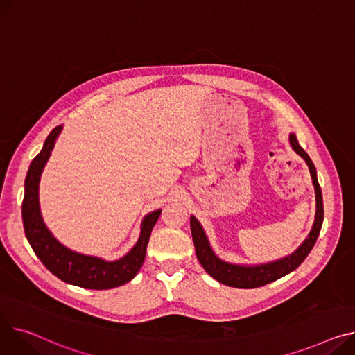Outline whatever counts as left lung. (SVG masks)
Here are the masks:
<instances>
[{"label": "left lung", "mask_w": 355, "mask_h": 355, "mask_svg": "<svg viewBox=\"0 0 355 355\" xmlns=\"http://www.w3.org/2000/svg\"><path fill=\"white\" fill-rule=\"evenodd\" d=\"M290 143L294 151L301 155L306 165H309L313 184L315 188V201H317V211H315V221L313 225V230L310 231L309 237L305 239V241L300 245V248L286 257L279 259V261L271 263V264H264V266H255V267H245V266H237V264H228L225 261H221V259L212 252L208 240L205 237V232L202 227L200 225L198 220L191 216L190 218V225H191V234H193V241L196 245V254L198 261L204 267V270L217 281H220L221 284L235 287V288H257V287H263L266 284H270V282L284 277L294 271L306 255L310 254L313 250L318 234L322 225L324 220V207H322V194H321V187L317 180V171L311 158L309 157L302 147L298 144L297 137L294 134H290Z\"/></svg>", "instance_id": "1"}]
</instances>
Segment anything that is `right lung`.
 <instances>
[{
  "label": "right lung",
  "mask_w": 355,
  "mask_h": 355,
  "mask_svg": "<svg viewBox=\"0 0 355 355\" xmlns=\"http://www.w3.org/2000/svg\"><path fill=\"white\" fill-rule=\"evenodd\" d=\"M61 128V125L55 127L46 137L42 150L33 159L26 177V194L22 200V224L26 237L46 270L64 282L89 290L120 287L131 281L143 266L150 234L161 214V209L151 212L144 218L138 243L118 261L107 263L101 258L77 254L61 245L44 225L38 204L40 177L45 162L51 155Z\"/></svg>",
  "instance_id": "right-lung-1"
}]
</instances>
